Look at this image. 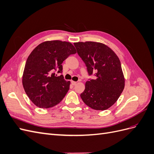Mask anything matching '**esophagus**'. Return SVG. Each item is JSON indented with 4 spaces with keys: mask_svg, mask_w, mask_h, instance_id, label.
<instances>
[{
    "mask_svg": "<svg viewBox=\"0 0 154 154\" xmlns=\"http://www.w3.org/2000/svg\"><path fill=\"white\" fill-rule=\"evenodd\" d=\"M71 83H72V85H75L76 84V82H74V81H72Z\"/></svg>",
    "mask_w": 154,
    "mask_h": 154,
    "instance_id": "esophagus-1",
    "label": "esophagus"
}]
</instances>
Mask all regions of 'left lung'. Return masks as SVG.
Here are the masks:
<instances>
[{"instance_id":"obj_1","label":"left lung","mask_w":154,"mask_h":154,"mask_svg":"<svg viewBox=\"0 0 154 154\" xmlns=\"http://www.w3.org/2000/svg\"><path fill=\"white\" fill-rule=\"evenodd\" d=\"M78 54L85 63L89 76L80 94L91 108L104 110L118 100L125 87V78L118 56L108 46L94 42L74 44Z\"/></svg>"}]
</instances>
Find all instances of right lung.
Returning <instances> with one entry per match:
<instances>
[{
	"label": "right lung",
	"mask_w": 154,
	"mask_h": 154,
	"mask_svg": "<svg viewBox=\"0 0 154 154\" xmlns=\"http://www.w3.org/2000/svg\"><path fill=\"white\" fill-rule=\"evenodd\" d=\"M73 45L60 40L39 44L27 59L22 84L31 101L40 108L48 109L58 104L69 89L70 82L63 79L62 63L69 56L75 54Z\"/></svg>",
	"instance_id": "1"
}]
</instances>
